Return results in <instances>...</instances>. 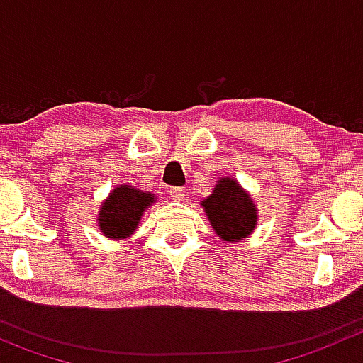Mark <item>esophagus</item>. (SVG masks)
Listing matches in <instances>:
<instances>
[{"label": "esophagus", "instance_id": "esophagus-1", "mask_svg": "<svg viewBox=\"0 0 363 363\" xmlns=\"http://www.w3.org/2000/svg\"><path fill=\"white\" fill-rule=\"evenodd\" d=\"M168 195L172 196V200H184L186 193L182 188H175V186H172V188H168Z\"/></svg>", "mask_w": 363, "mask_h": 363}]
</instances>
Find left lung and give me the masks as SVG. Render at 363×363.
<instances>
[{"label":"left lung","instance_id":"1","mask_svg":"<svg viewBox=\"0 0 363 363\" xmlns=\"http://www.w3.org/2000/svg\"><path fill=\"white\" fill-rule=\"evenodd\" d=\"M202 205L212 228L226 242L246 239L255 230V205L250 195L233 179H221Z\"/></svg>","mask_w":363,"mask_h":363}]
</instances>
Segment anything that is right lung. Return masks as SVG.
<instances>
[{
	"instance_id": "1",
	"label": "right lung",
	"mask_w": 363,
	"mask_h": 363,
	"mask_svg": "<svg viewBox=\"0 0 363 363\" xmlns=\"http://www.w3.org/2000/svg\"><path fill=\"white\" fill-rule=\"evenodd\" d=\"M155 202V196L142 193L131 186H119L101 205L100 230L112 239L128 237L138 225V219L145 208Z\"/></svg>"
}]
</instances>
